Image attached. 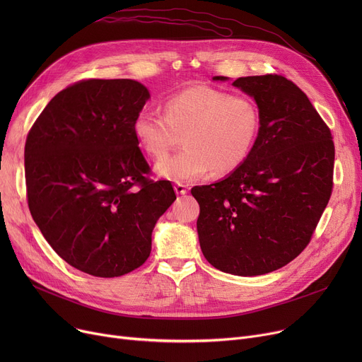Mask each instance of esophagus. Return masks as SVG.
Returning <instances> with one entry per match:
<instances>
[{
    "mask_svg": "<svg viewBox=\"0 0 362 362\" xmlns=\"http://www.w3.org/2000/svg\"><path fill=\"white\" fill-rule=\"evenodd\" d=\"M175 191L177 195H185L187 192V186L183 183H175Z\"/></svg>",
    "mask_w": 362,
    "mask_h": 362,
    "instance_id": "1",
    "label": "esophagus"
}]
</instances>
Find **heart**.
<instances>
[{
  "label": "heart",
  "instance_id": "obj_1",
  "mask_svg": "<svg viewBox=\"0 0 362 362\" xmlns=\"http://www.w3.org/2000/svg\"><path fill=\"white\" fill-rule=\"evenodd\" d=\"M132 130L154 158H163L182 135L185 148L158 161L156 170L170 180L191 182L211 170L216 175L232 173L248 158L259 132V111L243 95L194 86L170 95L164 112L141 108Z\"/></svg>",
  "mask_w": 362,
  "mask_h": 362
}]
</instances>
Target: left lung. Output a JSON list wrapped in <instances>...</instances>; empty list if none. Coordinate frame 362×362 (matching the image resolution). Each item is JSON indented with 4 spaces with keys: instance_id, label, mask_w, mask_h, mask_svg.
I'll use <instances>...</instances> for the list:
<instances>
[{
    "instance_id": "obj_1",
    "label": "left lung",
    "mask_w": 362,
    "mask_h": 362,
    "mask_svg": "<svg viewBox=\"0 0 362 362\" xmlns=\"http://www.w3.org/2000/svg\"><path fill=\"white\" fill-rule=\"evenodd\" d=\"M233 86L258 105L257 141L233 173L191 192L199 204L197 229L206 261L224 273L259 276L281 269L310 243L333 191L334 144L292 81L262 74Z\"/></svg>"
}]
</instances>
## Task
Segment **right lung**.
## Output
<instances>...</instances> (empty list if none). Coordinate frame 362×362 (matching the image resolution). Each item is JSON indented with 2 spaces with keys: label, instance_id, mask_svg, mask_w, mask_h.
Here are the masks:
<instances>
[{
  "label": "right lung",
  "instance_id": "1",
  "mask_svg": "<svg viewBox=\"0 0 362 362\" xmlns=\"http://www.w3.org/2000/svg\"><path fill=\"white\" fill-rule=\"evenodd\" d=\"M149 98L132 79H86L60 90L25 145L26 197L41 233L71 267L119 277L146 261L152 229L176 199L151 180L132 122Z\"/></svg>",
  "mask_w": 362,
  "mask_h": 362
}]
</instances>
